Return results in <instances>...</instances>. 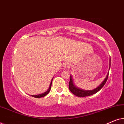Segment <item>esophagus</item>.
I'll use <instances>...</instances> for the list:
<instances>
[{
  "label": "esophagus",
  "mask_w": 124,
  "mask_h": 124,
  "mask_svg": "<svg viewBox=\"0 0 124 124\" xmlns=\"http://www.w3.org/2000/svg\"><path fill=\"white\" fill-rule=\"evenodd\" d=\"M63 67L64 68H69L70 67V64L68 62H64L63 64Z\"/></svg>",
  "instance_id": "34e87169"
}]
</instances>
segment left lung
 Masks as SVG:
<instances>
[{"label":"left lung","instance_id":"8db88e82","mask_svg":"<svg viewBox=\"0 0 124 124\" xmlns=\"http://www.w3.org/2000/svg\"><path fill=\"white\" fill-rule=\"evenodd\" d=\"M110 67H111V58L109 57V70L110 69ZM109 70H108V72L107 74L105 79L103 80V82L100 84V85L98 86L97 87L95 88V89L91 90H85L81 89L80 88L77 87V86L75 85V84H74V83L73 82V79L72 76L70 75V79L69 83V90H70V91L74 95H75L76 96H79V97H85V96H90V95H91L95 94V93L98 92V91H99L100 90H101V88L104 86L105 84H106V81L108 79V74H109Z\"/></svg>","mask_w":124,"mask_h":124}]
</instances>
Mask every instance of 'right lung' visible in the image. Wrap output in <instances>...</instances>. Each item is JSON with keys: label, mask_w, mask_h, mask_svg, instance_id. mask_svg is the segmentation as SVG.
<instances>
[{"label": "right lung", "mask_w": 124, "mask_h": 124, "mask_svg": "<svg viewBox=\"0 0 124 124\" xmlns=\"http://www.w3.org/2000/svg\"><path fill=\"white\" fill-rule=\"evenodd\" d=\"M53 78H52L51 79V83H50V86H49V87L48 89H47V91H46L45 93H42V94H38V95H31L32 96H33V97L34 98H42V97H43V96H45L46 95L48 94V93L50 92V90H51V85H52V79Z\"/></svg>", "instance_id": "add662e5"}]
</instances>
